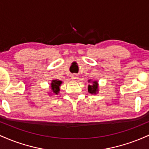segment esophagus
<instances>
[{
    "mask_svg": "<svg viewBox=\"0 0 149 149\" xmlns=\"http://www.w3.org/2000/svg\"><path fill=\"white\" fill-rule=\"evenodd\" d=\"M78 75L76 74V73H74V74H72L71 75V79L73 80H76L78 79Z\"/></svg>",
    "mask_w": 149,
    "mask_h": 149,
    "instance_id": "obj_1",
    "label": "esophagus"
}]
</instances>
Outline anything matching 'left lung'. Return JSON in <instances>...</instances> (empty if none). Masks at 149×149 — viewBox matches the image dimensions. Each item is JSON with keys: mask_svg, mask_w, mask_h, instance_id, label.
<instances>
[{"mask_svg": "<svg viewBox=\"0 0 149 149\" xmlns=\"http://www.w3.org/2000/svg\"><path fill=\"white\" fill-rule=\"evenodd\" d=\"M90 82V80H89ZM88 92L91 94H97L98 92V83L97 81H92V85H88Z\"/></svg>", "mask_w": 149, "mask_h": 149, "instance_id": "1", "label": "left lung"}]
</instances>
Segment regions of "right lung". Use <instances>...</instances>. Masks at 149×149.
Instances as JSON below:
<instances>
[{
    "label": "right lung",
    "mask_w": 149,
    "mask_h": 149,
    "mask_svg": "<svg viewBox=\"0 0 149 149\" xmlns=\"http://www.w3.org/2000/svg\"><path fill=\"white\" fill-rule=\"evenodd\" d=\"M62 82L61 80H53L52 81V83H51V90L53 92V93L57 95L59 92V87L61 86V84Z\"/></svg>",
    "instance_id": "obj_1"
}]
</instances>
